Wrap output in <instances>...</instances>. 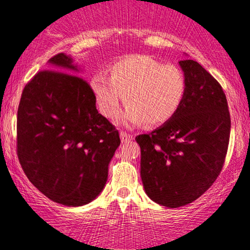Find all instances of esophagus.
I'll return each mask as SVG.
<instances>
[{"label": "esophagus", "mask_w": 250, "mask_h": 250, "mask_svg": "<svg viewBox=\"0 0 250 250\" xmlns=\"http://www.w3.org/2000/svg\"><path fill=\"white\" fill-rule=\"evenodd\" d=\"M120 138H121L122 143H125V142L131 141V139L134 138V136L130 135V134H127L125 131H121V132H120Z\"/></svg>", "instance_id": "obj_1"}]
</instances>
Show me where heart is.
Returning a JSON list of instances; mask_svg holds the SVG:
<instances>
[{
    "label": "heart",
    "mask_w": 250,
    "mask_h": 250,
    "mask_svg": "<svg viewBox=\"0 0 250 250\" xmlns=\"http://www.w3.org/2000/svg\"><path fill=\"white\" fill-rule=\"evenodd\" d=\"M90 86L105 118H115L123 97L127 108L122 121L153 127L168 122L177 113L188 91V78L177 65L135 55L109 65L107 78L92 76Z\"/></svg>",
    "instance_id": "obj_1"
}]
</instances>
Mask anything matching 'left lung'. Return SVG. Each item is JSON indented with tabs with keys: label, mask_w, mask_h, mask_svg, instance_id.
I'll use <instances>...</instances> for the list:
<instances>
[{
	"label": "left lung",
	"mask_w": 250,
	"mask_h": 250,
	"mask_svg": "<svg viewBox=\"0 0 250 250\" xmlns=\"http://www.w3.org/2000/svg\"><path fill=\"white\" fill-rule=\"evenodd\" d=\"M179 65L188 78L181 107L164 125L136 137L146 194L168 208L191 204L214 184L231 131L228 101L217 80L192 59Z\"/></svg>",
	"instance_id": "left-lung-1"
}]
</instances>
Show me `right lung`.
<instances>
[{"instance_id": "right-lung-1", "label": "right lung", "mask_w": 250, "mask_h": 250, "mask_svg": "<svg viewBox=\"0 0 250 250\" xmlns=\"http://www.w3.org/2000/svg\"><path fill=\"white\" fill-rule=\"evenodd\" d=\"M22 90L17 154L29 182L50 200L78 207L104 188L119 131L99 114L91 86L58 53ZM69 71V73H66Z\"/></svg>"}]
</instances>
